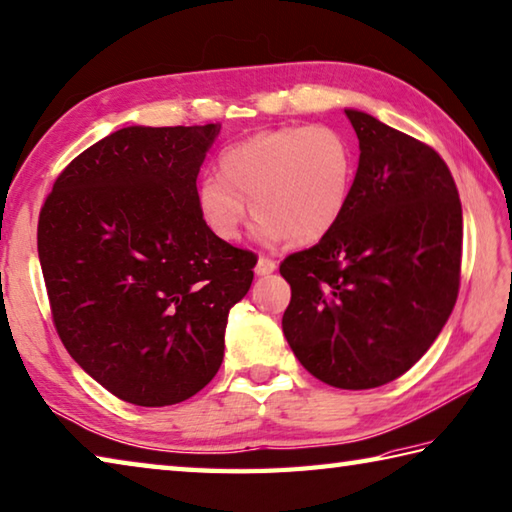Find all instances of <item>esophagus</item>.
Here are the masks:
<instances>
[{
    "label": "esophagus",
    "instance_id": "obj_1",
    "mask_svg": "<svg viewBox=\"0 0 512 512\" xmlns=\"http://www.w3.org/2000/svg\"><path fill=\"white\" fill-rule=\"evenodd\" d=\"M275 271V262L271 257H259L257 259V266H255V273L259 275V277H266V275H271Z\"/></svg>",
    "mask_w": 512,
    "mask_h": 512
}]
</instances>
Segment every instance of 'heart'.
Masks as SVG:
<instances>
[{
	"mask_svg": "<svg viewBox=\"0 0 512 512\" xmlns=\"http://www.w3.org/2000/svg\"><path fill=\"white\" fill-rule=\"evenodd\" d=\"M356 181V154L338 129L288 125L232 143L219 154V174L197 185V208L221 241H237L257 217L259 239L318 244L340 224Z\"/></svg>",
	"mask_w": 512,
	"mask_h": 512,
	"instance_id": "1",
	"label": "heart"
}]
</instances>
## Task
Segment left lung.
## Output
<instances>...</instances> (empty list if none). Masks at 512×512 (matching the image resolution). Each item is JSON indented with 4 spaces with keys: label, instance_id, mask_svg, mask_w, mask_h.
Instances as JSON below:
<instances>
[{
    "label": "left lung",
    "instance_id": "8db88e82",
    "mask_svg": "<svg viewBox=\"0 0 512 512\" xmlns=\"http://www.w3.org/2000/svg\"><path fill=\"white\" fill-rule=\"evenodd\" d=\"M360 159L331 235L288 255L282 329L322 383L371 389L432 347L459 293L463 217L448 165L430 145L345 109Z\"/></svg>",
    "mask_w": 512,
    "mask_h": 512
}]
</instances>
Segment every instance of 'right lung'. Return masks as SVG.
Masks as SVG:
<instances>
[{
  "label": "right lung",
  "mask_w": 512,
  "mask_h": 512,
  "mask_svg": "<svg viewBox=\"0 0 512 512\" xmlns=\"http://www.w3.org/2000/svg\"><path fill=\"white\" fill-rule=\"evenodd\" d=\"M219 123L132 125L76 156L37 221L53 324L71 358L141 407L181 403L224 360L228 311L257 257L201 221L197 176Z\"/></svg>",
  "instance_id": "1"
}]
</instances>
